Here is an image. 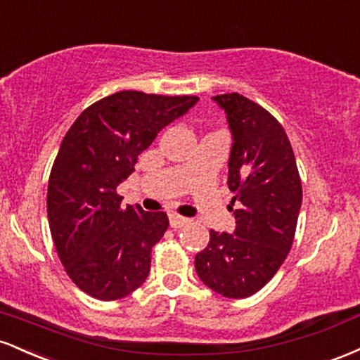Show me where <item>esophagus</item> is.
Returning <instances> with one entry per match:
<instances>
[{
	"instance_id": "esophagus-1",
	"label": "esophagus",
	"mask_w": 360,
	"mask_h": 360,
	"mask_svg": "<svg viewBox=\"0 0 360 360\" xmlns=\"http://www.w3.org/2000/svg\"><path fill=\"white\" fill-rule=\"evenodd\" d=\"M169 223H171L172 229H183L184 225H188L189 218L181 217V214H169Z\"/></svg>"
}]
</instances>
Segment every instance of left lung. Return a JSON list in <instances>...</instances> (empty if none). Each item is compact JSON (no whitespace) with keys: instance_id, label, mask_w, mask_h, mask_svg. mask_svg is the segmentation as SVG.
Here are the masks:
<instances>
[{"instance_id":"8db88e82","label":"left lung","mask_w":360,"mask_h":360,"mask_svg":"<svg viewBox=\"0 0 360 360\" xmlns=\"http://www.w3.org/2000/svg\"><path fill=\"white\" fill-rule=\"evenodd\" d=\"M212 100L225 110L232 131L226 184L235 194V230H210L194 267L210 289L238 300L266 286L286 259L303 189L286 131L269 111L238 93Z\"/></svg>"}]
</instances>
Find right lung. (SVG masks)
<instances>
[{
	"label": "right lung",
	"mask_w": 360,
	"mask_h": 360,
	"mask_svg": "<svg viewBox=\"0 0 360 360\" xmlns=\"http://www.w3.org/2000/svg\"><path fill=\"white\" fill-rule=\"evenodd\" d=\"M198 100L120 91L88 106L62 140L49 177V225L65 272L93 298L120 300L146 283L169 218L139 205L122 208L117 186Z\"/></svg>",
	"instance_id": "obj_1"
}]
</instances>
